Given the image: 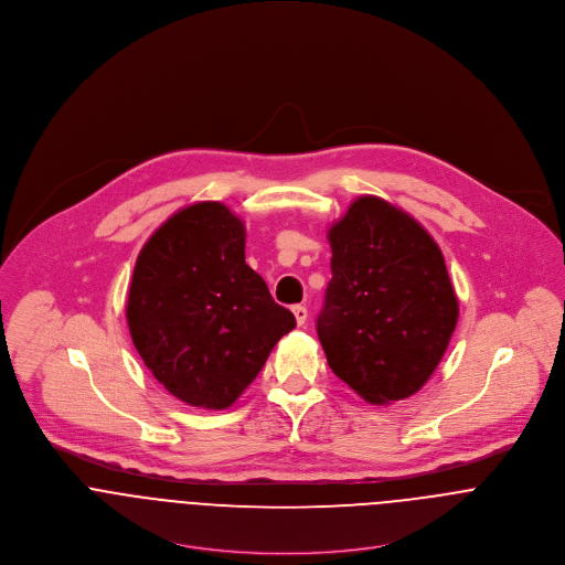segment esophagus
<instances>
[{"label": "esophagus", "mask_w": 565, "mask_h": 565, "mask_svg": "<svg viewBox=\"0 0 565 565\" xmlns=\"http://www.w3.org/2000/svg\"><path fill=\"white\" fill-rule=\"evenodd\" d=\"M291 311H294V316H296V322H298V326H302V323L307 322V318H309V311H307V307H302V305H296Z\"/></svg>", "instance_id": "esophagus-1"}]
</instances>
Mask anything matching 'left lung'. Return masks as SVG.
Wrapping results in <instances>:
<instances>
[{
    "label": "left lung",
    "mask_w": 565,
    "mask_h": 565,
    "mask_svg": "<svg viewBox=\"0 0 565 565\" xmlns=\"http://www.w3.org/2000/svg\"><path fill=\"white\" fill-rule=\"evenodd\" d=\"M332 278L318 337L330 370L363 401L396 403L424 387L455 326L444 254L403 209L356 198L328 231Z\"/></svg>",
    "instance_id": "1"
}]
</instances>
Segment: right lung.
Wrapping results in <instances>:
<instances>
[{
    "mask_svg": "<svg viewBox=\"0 0 565 565\" xmlns=\"http://www.w3.org/2000/svg\"><path fill=\"white\" fill-rule=\"evenodd\" d=\"M132 343L182 403L228 408L296 328L245 263V226L222 202L171 215L141 247L128 291Z\"/></svg>",
    "mask_w": 565,
    "mask_h": 565,
    "instance_id": "1",
    "label": "right lung"
}]
</instances>
